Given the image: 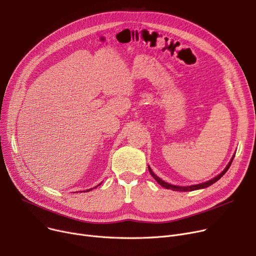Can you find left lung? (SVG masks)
Segmentation results:
<instances>
[{
  "label": "left lung",
  "mask_w": 256,
  "mask_h": 256,
  "mask_svg": "<svg viewBox=\"0 0 256 256\" xmlns=\"http://www.w3.org/2000/svg\"><path fill=\"white\" fill-rule=\"evenodd\" d=\"M234 158V155L232 156V160L230 161V163L226 165V168H224V170H223L221 174H219L217 176H215L214 178L210 180V181H206V182H204V183L198 184V185H192V186H184V187H183V186H174V185H172V184H168V183H166V182L162 181V180H161L159 176H157L152 172V170H151V168H150V166H148V172H150V174H152V176L156 180V181L158 182V184H159V185H161V186H162V187H164V188H166V189H172V190H174V191H184V192H186V191H193V190H198V189L206 188V187H208V186H211L212 184H214L215 182H217L218 180H219L221 176H223V174L228 170V168H230V164H232V162Z\"/></svg>",
  "instance_id": "left-lung-1"
}]
</instances>
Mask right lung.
<instances>
[{
	"instance_id": "add662e5",
	"label": "right lung",
	"mask_w": 256,
	"mask_h": 256,
	"mask_svg": "<svg viewBox=\"0 0 256 256\" xmlns=\"http://www.w3.org/2000/svg\"><path fill=\"white\" fill-rule=\"evenodd\" d=\"M99 185H100V184H99ZM99 185H98V186H99ZM96 187H97V186H96ZM96 187H95V188H96ZM92 189H93V188H92ZM92 189H88V190H86V191H88H88H91V190H92Z\"/></svg>"
}]
</instances>
